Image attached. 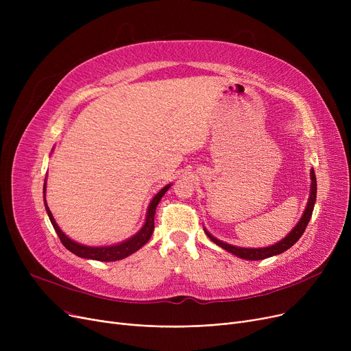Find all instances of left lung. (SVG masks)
Wrapping results in <instances>:
<instances>
[{
	"label": "left lung",
	"instance_id": "8db88e82",
	"mask_svg": "<svg viewBox=\"0 0 351 351\" xmlns=\"http://www.w3.org/2000/svg\"><path fill=\"white\" fill-rule=\"evenodd\" d=\"M310 176H311V188H310V197H308V204H307V208L303 213V217L300 219V222L298 223V226L294 228L283 241H280L279 243H276L270 247H263V249H245V247H236V246H232V245H228V243H223L217 241L216 237H213L210 233L206 232L208 237L210 239V241L213 243H216L217 246H220L222 249L230 252L234 256H239L242 257V259H246V261H262V259H267V257L270 256H276V254H280L283 252H286L287 249H290L294 243H296L299 239L302 237V234L304 233L308 222H310V217H311V213H313V209H315V204H316V195H317V182H316V175H315V171L311 169L310 172Z\"/></svg>",
	"mask_w": 351,
	"mask_h": 351
}]
</instances>
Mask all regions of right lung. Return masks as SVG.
<instances>
[{"label": "right lung", "mask_w": 351, "mask_h": 351, "mask_svg": "<svg viewBox=\"0 0 351 351\" xmlns=\"http://www.w3.org/2000/svg\"><path fill=\"white\" fill-rule=\"evenodd\" d=\"M171 185L165 186L163 189H160V192L152 199L149 208H147V215H146V222L143 225V228L134 236L129 239V241L123 242V243H119V245H115V246H106V247H89V246H82V245H78L73 241H71L69 237H66L64 234V232L58 228V225L55 223V220L52 217V213L49 212L48 206H47V202H45V208H47V212H48V216H49V220L55 229V232H57L58 237L61 243L69 250L72 252L73 254H77L80 257H84V259H94V261H99V262H115V261H121L123 259V257H128L129 254L135 253L136 250H139L143 245L147 243V241H149L152 233H154V229H155V222H154V217H155V210H156V206L159 204V200L162 199V196L165 195V192L169 189ZM44 193H45V188H44Z\"/></svg>", "instance_id": "right-lung-1"}]
</instances>
